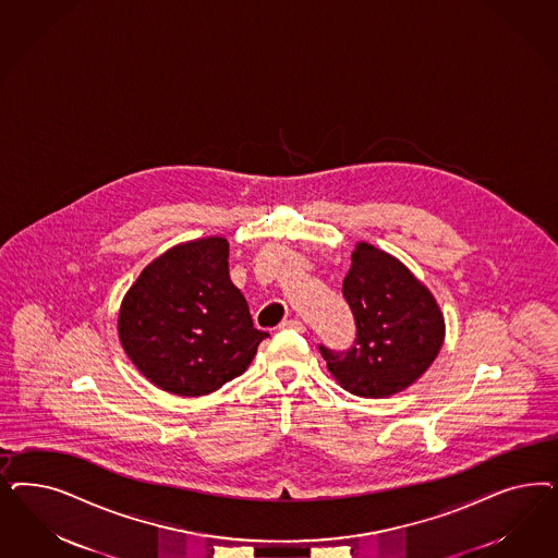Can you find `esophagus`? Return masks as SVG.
<instances>
[{
	"label": "esophagus",
	"instance_id": "esophagus-1",
	"mask_svg": "<svg viewBox=\"0 0 558 558\" xmlns=\"http://www.w3.org/2000/svg\"><path fill=\"white\" fill-rule=\"evenodd\" d=\"M279 328H293V330H300V332H304L306 330V326L304 323H300V320H283V323L279 324Z\"/></svg>",
	"mask_w": 558,
	"mask_h": 558
}]
</instances>
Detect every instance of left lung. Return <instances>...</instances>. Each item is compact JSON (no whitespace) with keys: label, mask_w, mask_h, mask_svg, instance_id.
Returning <instances> with one entry per match:
<instances>
[{"label":"left lung","mask_w":558,"mask_h":558,"mask_svg":"<svg viewBox=\"0 0 558 558\" xmlns=\"http://www.w3.org/2000/svg\"><path fill=\"white\" fill-rule=\"evenodd\" d=\"M342 295L357 339L342 353L320 347L332 378L361 398H386L413 386L446 339L444 312L429 288L390 252L360 242Z\"/></svg>","instance_id":"left-lung-1"}]
</instances>
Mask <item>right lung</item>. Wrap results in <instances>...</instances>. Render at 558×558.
<instances>
[{
	"instance_id": "right-lung-1",
	"label": "right lung",
	"mask_w": 558,
	"mask_h": 558,
	"mask_svg": "<svg viewBox=\"0 0 558 558\" xmlns=\"http://www.w3.org/2000/svg\"><path fill=\"white\" fill-rule=\"evenodd\" d=\"M223 235L180 242L145 267L119 307V341L160 390L205 396L242 376L269 332L230 279Z\"/></svg>"
}]
</instances>
